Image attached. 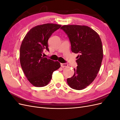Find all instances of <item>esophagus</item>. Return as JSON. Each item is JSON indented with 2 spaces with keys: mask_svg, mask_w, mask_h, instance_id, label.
<instances>
[{
  "mask_svg": "<svg viewBox=\"0 0 120 120\" xmlns=\"http://www.w3.org/2000/svg\"><path fill=\"white\" fill-rule=\"evenodd\" d=\"M60 66H61V67H62V68H64V67H67L68 66V64H62V63H61L60 64Z\"/></svg>",
  "mask_w": 120,
  "mask_h": 120,
  "instance_id": "1",
  "label": "esophagus"
}]
</instances>
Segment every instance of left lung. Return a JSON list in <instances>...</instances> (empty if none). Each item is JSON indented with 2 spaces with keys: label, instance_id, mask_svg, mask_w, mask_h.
Returning a JSON list of instances; mask_svg holds the SVG:
<instances>
[{
  "label": "left lung",
  "instance_id": "1",
  "mask_svg": "<svg viewBox=\"0 0 120 120\" xmlns=\"http://www.w3.org/2000/svg\"><path fill=\"white\" fill-rule=\"evenodd\" d=\"M71 43V50L78 53V64L75 73L67 82L71 88L81 90L89 86L96 78L103 58L102 43L99 35L86 25H64L60 28Z\"/></svg>",
  "mask_w": 120,
  "mask_h": 120
}]
</instances>
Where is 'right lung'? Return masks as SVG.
<instances>
[{"mask_svg": "<svg viewBox=\"0 0 120 120\" xmlns=\"http://www.w3.org/2000/svg\"><path fill=\"white\" fill-rule=\"evenodd\" d=\"M61 25L46 23L32 27L25 35L20 48V63L24 74L34 86H46L53 72L60 67V63L42 56L43 50L49 51L48 39Z\"/></svg>", "mask_w": 120, "mask_h": 120, "instance_id": "right-lung-1", "label": "right lung"}]
</instances>
